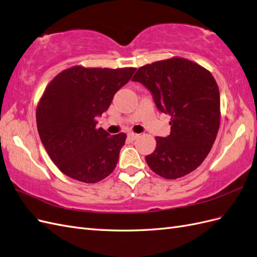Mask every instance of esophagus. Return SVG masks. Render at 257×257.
Listing matches in <instances>:
<instances>
[{"label": "esophagus", "mask_w": 257, "mask_h": 257, "mask_svg": "<svg viewBox=\"0 0 257 257\" xmlns=\"http://www.w3.org/2000/svg\"><path fill=\"white\" fill-rule=\"evenodd\" d=\"M138 136H139V135H138V134H135V133H128V134H127L128 139H130V141H132V142L135 141V139H137Z\"/></svg>", "instance_id": "esophagus-1"}]
</instances>
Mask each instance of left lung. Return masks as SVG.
Segmentation results:
<instances>
[{
    "label": "left lung",
    "mask_w": 257,
    "mask_h": 257,
    "mask_svg": "<svg viewBox=\"0 0 257 257\" xmlns=\"http://www.w3.org/2000/svg\"><path fill=\"white\" fill-rule=\"evenodd\" d=\"M133 81L150 91L155 106L170 115V134L155 137L147 155L155 174L177 179L204 162L220 127V92L209 71L194 62L172 58L138 68Z\"/></svg>",
    "instance_id": "1"
}]
</instances>
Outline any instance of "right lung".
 <instances>
[{
    "label": "right lung",
    "mask_w": 257,
    "mask_h": 257,
    "mask_svg": "<svg viewBox=\"0 0 257 257\" xmlns=\"http://www.w3.org/2000/svg\"><path fill=\"white\" fill-rule=\"evenodd\" d=\"M135 71L74 66L48 84L37 106V131L62 173L95 183L113 172L126 135L111 136L97 128L96 118L109 108L116 91Z\"/></svg>",
    "instance_id": "obj_1"
}]
</instances>
